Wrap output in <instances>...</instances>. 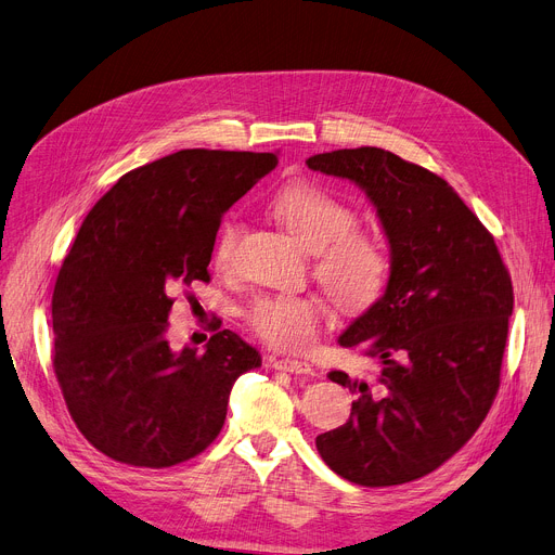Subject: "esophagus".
Returning a JSON list of instances; mask_svg holds the SVG:
<instances>
[{
	"label": "esophagus",
	"mask_w": 555,
	"mask_h": 555,
	"mask_svg": "<svg viewBox=\"0 0 555 555\" xmlns=\"http://www.w3.org/2000/svg\"><path fill=\"white\" fill-rule=\"evenodd\" d=\"M272 369L285 371V373H297V375H312V366L301 360H272Z\"/></svg>",
	"instance_id": "34e87169"
}]
</instances>
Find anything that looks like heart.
Here are the masks:
<instances>
[{"label": "heart", "instance_id": "heart-1", "mask_svg": "<svg viewBox=\"0 0 555 555\" xmlns=\"http://www.w3.org/2000/svg\"><path fill=\"white\" fill-rule=\"evenodd\" d=\"M274 218L304 249L314 254V276L346 312H362L380 299L389 279V251L371 231L358 229L346 202L310 182L289 184L272 199ZM243 236V222L229 216L214 241L216 268L227 270ZM324 306L314 297L281 293L258 297L247 310L249 328L281 351H306L317 339Z\"/></svg>", "mask_w": 555, "mask_h": 555}]
</instances>
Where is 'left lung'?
<instances>
[{"label":"left lung","instance_id":"1","mask_svg":"<svg viewBox=\"0 0 555 555\" xmlns=\"http://www.w3.org/2000/svg\"><path fill=\"white\" fill-rule=\"evenodd\" d=\"M306 164L356 182L391 247L385 295L339 335L377 371L366 380L328 373L356 400L351 418L317 436V450L360 486L414 481L470 441L498 396L511 274L492 233L427 168L373 145Z\"/></svg>","mask_w":555,"mask_h":555}]
</instances>
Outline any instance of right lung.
<instances>
[{"mask_svg": "<svg viewBox=\"0 0 555 555\" xmlns=\"http://www.w3.org/2000/svg\"><path fill=\"white\" fill-rule=\"evenodd\" d=\"M274 153L189 149L139 166L82 220L57 272L53 371L82 436L137 468H170L207 450L254 346L218 331L172 351L175 295L209 283L222 214L276 166ZM220 328V324H218Z\"/></svg>", "mask_w": 555, "mask_h": 555, "instance_id": "add662e5", "label": "right lung"}]
</instances>
